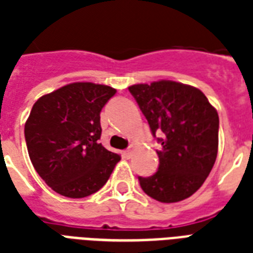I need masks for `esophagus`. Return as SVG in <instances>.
Segmentation results:
<instances>
[{"label":"esophagus","mask_w":253,"mask_h":253,"mask_svg":"<svg viewBox=\"0 0 253 253\" xmlns=\"http://www.w3.org/2000/svg\"><path fill=\"white\" fill-rule=\"evenodd\" d=\"M131 155H132V150H131V148H127V150L123 151V156H125V158L130 159Z\"/></svg>","instance_id":"esophagus-1"}]
</instances>
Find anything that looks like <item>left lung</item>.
Here are the masks:
<instances>
[{
	"mask_svg": "<svg viewBox=\"0 0 253 253\" xmlns=\"http://www.w3.org/2000/svg\"><path fill=\"white\" fill-rule=\"evenodd\" d=\"M160 143L158 172L139 176L143 192L172 204L202 186L218 154L219 117L194 86L169 80L128 87Z\"/></svg>",
	"mask_w": 253,
	"mask_h": 253,
	"instance_id": "8db88e82",
	"label": "left lung"
}]
</instances>
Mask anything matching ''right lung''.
I'll use <instances>...</instances> for the list:
<instances>
[{
  "label": "right lung",
  "instance_id": "add662e5",
  "mask_svg": "<svg viewBox=\"0 0 253 253\" xmlns=\"http://www.w3.org/2000/svg\"><path fill=\"white\" fill-rule=\"evenodd\" d=\"M114 87L73 83L34 103L25 125L30 160L56 193L84 198L109 180L121 156L99 143V113Z\"/></svg>",
  "mask_w": 253,
  "mask_h": 253
}]
</instances>
